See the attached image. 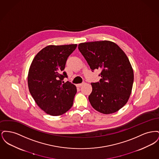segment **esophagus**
<instances>
[{"instance_id": "esophagus-1", "label": "esophagus", "mask_w": 159, "mask_h": 159, "mask_svg": "<svg viewBox=\"0 0 159 159\" xmlns=\"http://www.w3.org/2000/svg\"><path fill=\"white\" fill-rule=\"evenodd\" d=\"M84 83H85V82H82V83H80V84H77V87H79V88H80V87L82 86H83V84H84Z\"/></svg>"}]
</instances>
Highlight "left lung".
Wrapping results in <instances>:
<instances>
[{
	"label": "left lung",
	"instance_id": "8db88e82",
	"mask_svg": "<svg viewBox=\"0 0 159 159\" xmlns=\"http://www.w3.org/2000/svg\"><path fill=\"white\" fill-rule=\"evenodd\" d=\"M79 51L92 71L101 69L99 82L92 83L88 98L92 107L101 113H113L125 106L130 95L134 71L121 48L111 41L81 43Z\"/></svg>",
	"mask_w": 159,
	"mask_h": 159
}]
</instances>
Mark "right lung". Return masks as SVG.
<instances>
[{
  "label": "right lung",
  "instance_id": "obj_1",
  "mask_svg": "<svg viewBox=\"0 0 159 159\" xmlns=\"http://www.w3.org/2000/svg\"><path fill=\"white\" fill-rule=\"evenodd\" d=\"M77 44L47 46L39 51L31 64L28 86L38 106L51 116L66 113L73 104L76 86L62 80L67 77L65 68L68 57Z\"/></svg>",
  "mask_w": 159,
  "mask_h": 159
}]
</instances>
